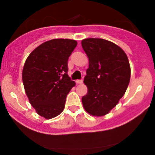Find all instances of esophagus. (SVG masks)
<instances>
[{
	"label": "esophagus",
	"instance_id": "esophagus-1",
	"mask_svg": "<svg viewBox=\"0 0 155 155\" xmlns=\"http://www.w3.org/2000/svg\"><path fill=\"white\" fill-rule=\"evenodd\" d=\"M76 84H82L83 82V80L82 79H78V80L76 81Z\"/></svg>",
	"mask_w": 155,
	"mask_h": 155
}]
</instances>
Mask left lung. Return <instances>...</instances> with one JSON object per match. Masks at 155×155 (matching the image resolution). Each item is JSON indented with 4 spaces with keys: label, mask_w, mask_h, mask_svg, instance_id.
I'll use <instances>...</instances> for the list:
<instances>
[{
    "label": "left lung",
    "mask_w": 155,
    "mask_h": 155,
    "mask_svg": "<svg viewBox=\"0 0 155 155\" xmlns=\"http://www.w3.org/2000/svg\"><path fill=\"white\" fill-rule=\"evenodd\" d=\"M82 46L89 59L84 83L87 93L82 101L94 116H103L118 104L130 79L127 56L118 46L104 39L88 38Z\"/></svg>",
    "instance_id": "obj_1"
}]
</instances>
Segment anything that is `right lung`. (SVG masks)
<instances>
[{
	"label": "right lung",
	"mask_w": 155,
	"mask_h": 155,
	"mask_svg": "<svg viewBox=\"0 0 155 155\" xmlns=\"http://www.w3.org/2000/svg\"><path fill=\"white\" fill-rule=\"evenodd\" d=\"M76 45L69 39L48 40L36 48L25 63V93L37 113L46 119L64 110L67 95L76 85L68 74V61Z\"/></svg>",
	"instance_id": "right-lung-1"
}]
</instances>
